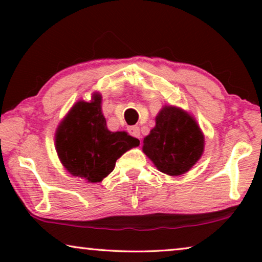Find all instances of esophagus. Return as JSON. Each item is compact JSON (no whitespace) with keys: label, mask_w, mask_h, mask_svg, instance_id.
<instances>
[{"label":"esophagus","mask_w":262,"mask_h":262,"mask_svg":"<svg viewBox=\"0 0 262 262\" xmlns=\"http://www.w3.org/2000/svg\"><path fill=\"white\" fill-rule=\"evenodd\" d=\"M128 134L131 136H134L136 138H141V132H139V127L138 126H130L127 128Z\"/></svg>","instance_id":"34e87169"}]
</instances>
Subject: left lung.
<instances>
[{"label": "left lung", "mask_w": 262, "mask_h": 262, "mask_svg": "<svg viewBox=\"0 0 262 262\" xmlns=\"http://www.w3.org/2000/svg\"><path fill=\"white\" fill-rule=\"evenodd\" d=\"M142 150L157 169L179 177L191 169L204 152L205 138L194 117L180 107L164 105Z\"/></svg>", "instance_id": "left-lung-1"}]
</instances>
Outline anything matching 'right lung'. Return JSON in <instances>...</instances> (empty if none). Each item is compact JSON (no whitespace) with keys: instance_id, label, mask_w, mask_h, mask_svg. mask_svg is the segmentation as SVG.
I'll return each mask as SVG.
<instances>
[{"instance_id":"add662e5","label":"right lung","mask_w":262,"mask_h":262,"mask_svg":"<svg viewBox=\"0 0 262 262\" xmlns=\"http://www.w3.org/2000/svg\"><path fill=\"white\" fill-rule=\"evenodd\" d=\"M102 96L95 92L91 101L78 100L60 121L55 134L58 159L68 173L85 181L101 182L119 157L139 145L125 131L107 128L101 111Z\"/></svg>"}]
</instances>
